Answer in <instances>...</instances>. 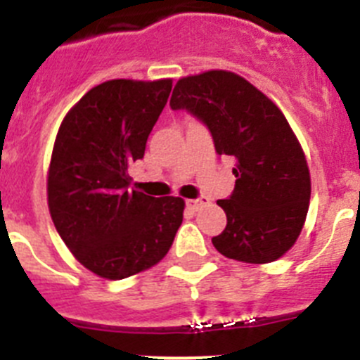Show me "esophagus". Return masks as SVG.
Here are the masks:
<instances>
[{"label":"esophagus","mask_w":360,"mask_h":360,"mask_svg":"<svg viewBox=\"0 0 360 360\" xmlns=\"http://www.w3.org/2000/svg\"><path fill=\"white\" fill-rule=\"evenodd\" d=\"M207 203H209L207 196H200V198H196V200H187V207L193 209V211H198V209L205 207Z\"/></svg>","instance_id":"obj_1"}]
</instances>
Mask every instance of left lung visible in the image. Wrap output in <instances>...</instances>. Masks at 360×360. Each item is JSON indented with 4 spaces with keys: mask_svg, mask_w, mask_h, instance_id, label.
Masks as SVG:
<instances>
[{
    "mask_svg": "<svg viewBox=\"0 0 360 360\" xmlns=\"http://www.w3.org/2000/svg\"><path fill=\"white\" fill-rule=\"evenodd\" d=\"M169 106L207 126L216 153L236 162L234 191L218 200L227 227L212 238L216 250L245 263L276 262L297 240L310 202L304 153L281 110L224 70L180 79Z\"/></svg>",
    "mask_w": 360,
    "mask_h": 360,
    "instance_id": "1",
    "label": "left lung"
}]
</instances>
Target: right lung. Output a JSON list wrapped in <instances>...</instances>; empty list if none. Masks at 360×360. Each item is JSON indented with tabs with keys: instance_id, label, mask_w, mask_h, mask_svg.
Returning <instances> with one entry per match:
<instances>
[{
	"instance_id": "add662e5",
	"label": "right lung",
	"mask_w": 360,
	"mask_h": 360,
	"mask_svg": "<svg viewBox=\"0 0 360 360\" xmlns=\"http://www.w3.org/2000/svg\"><path fill=\"white\" fill-rule=\"evenodd\" d=\"M171 79H115L91 88L63 120L49 171V207L59 236L94 274L124 279L167 254L184 200L129 189L128 169L171 94Z\"/></svg>"
}]
</instances>
